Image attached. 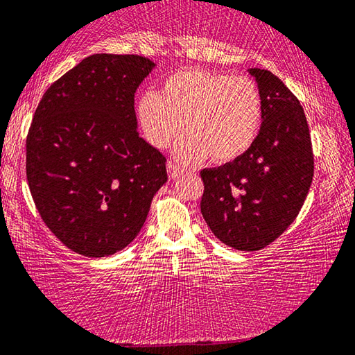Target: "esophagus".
Instances as JSON below:
<instances>
[{
  "mask_svg": "<svg viewBox=\"0 0 355 355\" xmlns=\"http://www.w3.org/2000/svg\"><path fill=\"white\" fill-rule=\"evenodd\" d=\"M167 173H168V178L175 180L180 177V173H182V168H180L177 164H173V162H167Z\"/></svg>",
  "mask_w": 355,
  "mask_h": 355,
  "instance_id": "obj_1",
  "label": "esophagus"
}]
</instances>
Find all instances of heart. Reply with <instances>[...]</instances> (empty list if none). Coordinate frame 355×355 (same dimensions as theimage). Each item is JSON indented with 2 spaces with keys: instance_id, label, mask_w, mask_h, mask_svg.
I'll return each instance as SVG.
<instances>
[{
  "instance_id": "obj_1",
  "label": "heart",
  "mask_w": 355,
  "mask_h": 355,
  "mask_svg": "<svg viewBox=\"0 0 355 355\" xmlns=\"http://www.w3.org/2000/svg\"><path fill=\"white\" fill-rule=\"evenodd\" d=\"M137 120L148 142L164 150L183 131L175 156L196 164L237 159L254 144L262 123V98L252 78L184 67L168 74L157 93L140 94Z\"/></svg>"
}]
</instances>
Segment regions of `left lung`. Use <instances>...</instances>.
<instances>
[{"label":"left lung","mask_w":355,"mask_h":355,"mask_svg":"<svg viewBox=\"0 0 355 355\" xmlns=\"http://www.w3.org/2000/svg\"><path fill=\"white\" fill-rule=\"evenodd\" d=\"M262 98L254 144L237 159L204 168L200 211L224 245L257 251L299 215L313 182L314 159L305 112L270 71L251 67Z\"/></svg>","instance_id":"left-lung-1"}]
</instances>
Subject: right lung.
Returning <instances> with one entry per match:
<instances>
[{"label":"right lung","mask_w":355,"mask_h":355,"mask_svg":"<svg viewBox=\"0 0 355 355\" xmlns=\"http://www.w3.org/2000/svg\"><path fill=\"white\" fill-rule=\"evenodd\" d=\"M156 67L139 55L82 60L44 93L26 137L39 215L67 248L105 257L131 243L167 182L166 157L137 132L134 94Z\"/></svg>","instance_id":"1"}]
</instances>
